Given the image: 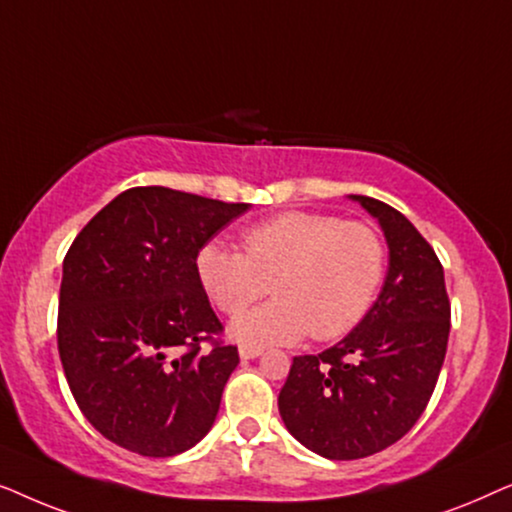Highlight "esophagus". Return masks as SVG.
I'll use <instances>...</instances> for the list:
<instances>
[{
	"mask_svg": "<svg viewBox=\"0 0 512 512\" xmlns=\"http://www.w3.org/2000/svg\"><path fill=\"white\" fill-rule=\"evenodd\" d=\"M263 354V349L261 347H254V345H242L240 347V359H258V356Z\"/></svg>",
	"mask_w": 512,
	"mask_h": 512,
	"instance_id": "1",
	"label": "esophagus"
}]
</instances>
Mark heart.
<instances>
[{
    "instance_id": "b5f03b06",
    "label": "heart",
    "mask_w": 512,
    "mask_h": 512,
    "mask_svg": "<svg viewBox=\"0 0 512 512\" xmlns=\"http://www.w3.org/2000/svg\"><path fill=\"white\" fill-rule=\"evenodd\" d=\"M384 244L366 223L284 212L242 233V254L221 242L198 251L195 270L223 314H240L265 293L275 300L237 317L230 338L291 345L312 333L335 340L366 317L384 279Z\"/></svg>"
}]
</instances>
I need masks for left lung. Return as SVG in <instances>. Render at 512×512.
<instances>
[{
    "instance_id": "obj_1",
    "label": "left lung",
    "mask_w": 512,
    "mask_h": 512,
    "mask_svg": "<svg viewBox=\"0 0 512 512\" xmlns=\"http://www.w3.org/2000/svg\"><path fill=\"white\" fill-rule=\"evenodd\" d=\"M380 223L389 249L382 291L354 331L293 359L277 405L284 426L326 459H363L408 433L429 403L450 338L436 251L401 212L349 195Z\"/></svg>"
}]
</instances>
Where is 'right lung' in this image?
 <instances>
[{"label": "right lung", "instance_id": "add662e5", "mask_svg": "<svg viewBox=\"0 0 512 512\" xmlns=\"http://www.w3.org/2000/svg\"><path fill=\"white\" fill-rule=\"evenodd\" d=\"M249 207L139 186L76 235L62 263L60 361L76 405L111 443L174 457L212 429L240 356L216 340L199 347L221 321L195 258Z\"/></svg>", "mask_w": 512, "mask_h": 512}]
</instances>
